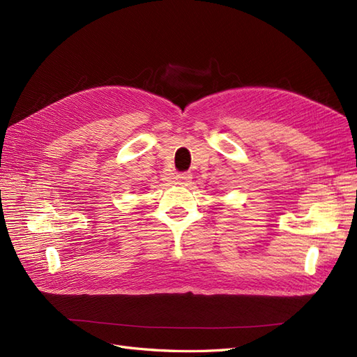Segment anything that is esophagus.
Segmentation results:
<instances>
[{
    "instance_id": "1",
    "label": "esophagus",
    "mask_w": 357,
    "mask_h": 357,
    "mask_svg": "<svg viewBox=\"0 0 357 357\" xmlns=\"http://www.w3.org/2000/svg\"><path fill=\"white\" fill-rule=\"evenodd\" d=\"M190 181H192L190 172H181V174L176 176V185L178 186H189Z\"/></svg>"
}]
</instances>
